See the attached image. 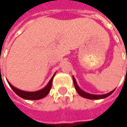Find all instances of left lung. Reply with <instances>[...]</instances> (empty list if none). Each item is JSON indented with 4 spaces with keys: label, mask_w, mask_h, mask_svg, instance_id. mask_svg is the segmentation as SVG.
Listing matches in <instances>:
<instances>
[{
    "label": "left lung",
    "mask_w": 127,
    "mask_h": 127,
    "mask_svg": "<svg viewBox=\"0 0 127 127\" xmlns=\"http://www.w3.org/2000/svg\"><path fill=\"white\" fill-rule=\"evenodd\" d=\"M73 83H74V86H75V88L76 89V91L78 93V94L80 95V96H82L83 97H84V98H89V99H101V98H105V97H107L108 96H109L110 95H112L113 93H114V91H112V92H110L109 93L105 94V95H91V94H88L86 93L85 92H84L83 91H82L80 88H79V86H77V83H76V81L75 80V78L73 77Z\"/></svg>",
    "instance_id": "left-lung-1"
}]
</instances>
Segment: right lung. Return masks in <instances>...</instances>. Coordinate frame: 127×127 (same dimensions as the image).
<instances>
[{
  "mask_svg": "<svg viewBox=\"0 0 127 127\" xmlns=\"http://www.w3.org/2000/svg\"><path fill=\"white\" fill-rule=\"evenodd\" d=\"M54 75H55V74L53 75V77L51 78V80L49 82V83L47 84V85L44 88H43L41 91H36V92H26V91H21V90H19L18 88L13 87L10 83H8L9 84L10 87L12 88L13 91H14L19 96H20L24 99H27V100H38V99L43 98L48 95L50 89L52 88V80L53 77H54Z\"/></svg>",
  "mask_w": 127,
  "mask_h": 127,
  "instance_id": "obj_1",
  "label": "right lung"
}]
</instances>
